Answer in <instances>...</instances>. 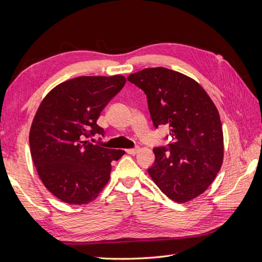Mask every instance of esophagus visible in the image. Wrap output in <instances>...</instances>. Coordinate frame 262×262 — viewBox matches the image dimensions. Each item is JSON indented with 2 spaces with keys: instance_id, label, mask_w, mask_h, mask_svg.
<instances>
[{
  "instance_id": "34e87169",
  "label": "esophagus",
  "mask_w": 262,
  "mask_h": 262,
  "mask_svg": "<svg viewBox=\"0 0 262 262\" xmlns=\"http://www.w3.org/2000/svg\"><path fill=\"white\" fill-rule=\"evenodd\" d=\"M125 152L128 153V154H131V155H136V154L139 152V148H138V147L128 148V149H125Z\"/></svg>"
}]
</instances>
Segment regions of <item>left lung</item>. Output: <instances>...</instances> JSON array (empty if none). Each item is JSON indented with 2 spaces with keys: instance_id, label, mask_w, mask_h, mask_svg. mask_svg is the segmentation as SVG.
<instances>
[{
  "instance_id": "1",
  "label": "left lung",
  "mask_w": 262,
  "mask_h": 262,
  "mask_svg": "<svg viewBox=\"0 0 262 262\" xmlns=\"http://www.w3.org/2000/svg\"><path fill=\"white\" fill-rule=\"evenodd\" d=\"M128 81L145 93L155 129L169 125L170 144L153 148L150 178L172 201L194 199L223 163V130L215 105L194 80L166 68L144 69Z\"/></svg>"
}]
</instances>
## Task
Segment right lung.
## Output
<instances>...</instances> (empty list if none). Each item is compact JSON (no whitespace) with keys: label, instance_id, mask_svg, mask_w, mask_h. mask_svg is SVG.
Listing matches in <instances>:
<instances>
[{"label":"right lung","instance_id":"add662e5","mask_svg":"<svg viewBox=\"0 0 262 262\" xmlns=\"http://www.w3.org/2000/svg\"><path fill=\"white\" fill-rule=\"evenodd\" d=\"M124 84L122 75L75 77L55 86L39 106L29 133L31 158L45 187L61 201L96 199L112 162L125 153L86 141L104 137L97 119Z\"/></svg>","mask_w":262,"mask_h":262}]
</instances>
